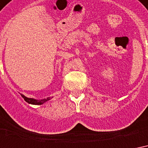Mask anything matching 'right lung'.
<instances>
[{"mask_svg":"<svg viewBox=\"0 0 148 148\" xmlns=\"http://www.w3.org/2000/svg\"><path fill=\"white\" fill-rule=\"evenodd\" d=\"M21 96L24 98L25 101L28 103H31V104H34V105H41V104L44 103L45 102L48 101L49 99H51L50 97L49 98H47V99H42V100H37V99H32V98H27V97H25L24 95L21 94Z\"/></svg>","mask_w":148,"mask_h":148,"instance_id":"right-lung-1","label":"right lung"}]
</instances>
